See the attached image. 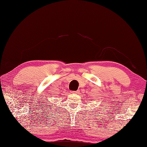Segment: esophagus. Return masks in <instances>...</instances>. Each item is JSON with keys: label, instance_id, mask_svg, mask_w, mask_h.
Returning <instances> with one entry per match:
<instances>
[{"label": "esophagus", "instance_id": "esophagus-1", "mask_svg": "<svg viewBox=\"0 0 147 147\" xmlns=\"http://www.w3.org/2000/svg\"><path fill=\"white\" fill-rule=\"evenodd\" d=\"M71 93H74V94H77V93H78V92H77V91H75V92L72 91V92H71Z\"/></svg>", "mask_w": 147, "mask_h": 147}]
</instances>
